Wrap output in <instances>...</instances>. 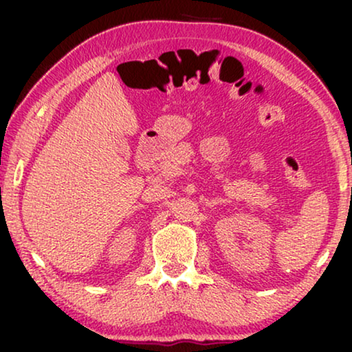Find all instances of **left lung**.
Here are the masks:
<instances>
[{
  "label": "left lung",
  "instance_id": "8db88e82",
  "mask_svg": "<svg viewBox=\"0 0 352 352\" xmlns=\"http://www.w3.org/2000/svg\"><path fill=\"white\" fill-rule=\"evenodd\" d=\"M351 194H352V190H351Z\"/></svg>",
  "mask_w": 352,
  "mask_h": 352
}]
</instances>
